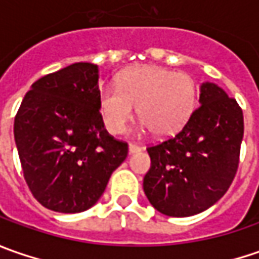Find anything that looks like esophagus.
<instances>
[{
  "label": "esophagus",
  "instance_id": "34e87169",
  "mask_svg": "<svg viewBox=\"0 0 259 259\" xmlns=\"http://www.w3.org/2000/svg\"><path fill=\"white\" fill-rule=\"evenodd\" d=\"M143 150V147L138 144H134V143H130L128 145V151H130V154H135V153H140Z\"/></svg>",
  "mask_w": 259,
  "mask_h": 259
}]
</instances>
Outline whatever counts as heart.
I'll return each mask as SVG.
<instances>
[{"instance_id": "obj_1", "label": "heart", "mask_w": 259, "mask_h": 259, "mask_svg": "<svg viewBox=\"0 0 259 259\" xmlns=\"http://www.w3.org/2000/svg\"><path fill=\"white\" fill-rule=\"evenodd\" d=\"M98 102L105 126L112 134L125 133L137 106L145 128L157 137H168L189 121L196 104V85L187 73L137 66L118 76L116 88H104Z\"/></svg>"}]
</instances>
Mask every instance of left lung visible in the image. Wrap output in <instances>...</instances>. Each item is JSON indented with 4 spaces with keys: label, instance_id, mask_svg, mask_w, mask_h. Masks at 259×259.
Here are the masks:
<instances>
[{
    "label": "left lung",
    "instance_id": "1",
    "mask_svg": "<svg viewBox=\"0 0 259 259\" xmlns=\"http://www.w3.org/2000/svg\"><path fill=\"white\" fill-rule=\"evenodd\" d=\"M200 106L177 134L147 148L144 193L160 213L186 218L213 206L234 182L244 138L242 109L222 88L204 82Z\"/></svg>",
    "mask_w": 259,
    "mask_h": 259
}]
</instances>
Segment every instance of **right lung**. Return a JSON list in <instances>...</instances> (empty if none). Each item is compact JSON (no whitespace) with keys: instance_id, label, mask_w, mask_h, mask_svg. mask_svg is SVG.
I'll use <instances>...</instances> for the list:
<instances>
[{"instance_id":"1","label":"right lung","mask_w":259,"mask_h":259,"mask_svg":"<svg viewBox=\"0 0 259 259\" xmlns=\"http://www.w3.org/2000/svg\"><path fill=\"white\" fill-rule=\"evenodd\" d=\"M98 79V66L83 62L43 76L15 115L25 183L50 210L79 213L92 207L128 155V144L105 130Z\"/></svg>"}]
</instances>
